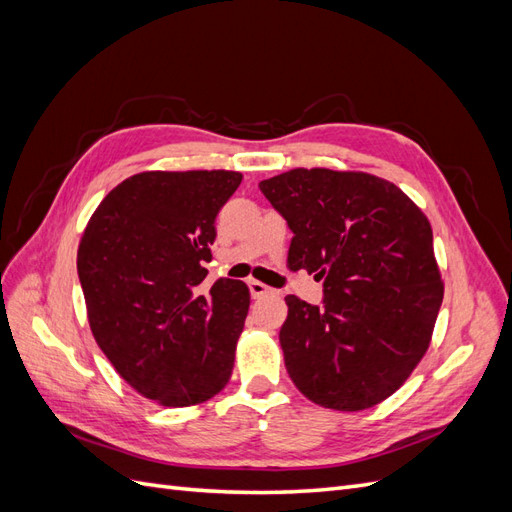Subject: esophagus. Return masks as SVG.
<instances>
[{"instance_id":"1","label":"esophagus","mask_w":512,"mask_h":512,"mask_svg":"<svg viewBox=\"0 0 512 512\" xmlns=\"http://www.w3.org/2000/svg\"><path fill=\"white\" fill-rule=\"evenodd\" d=\"M247 286H250V294H252L254 299L269 297V294H275V290L271 286L262 284V282H256V280H250V282H247Z\"/></svg>"}]
</instances>
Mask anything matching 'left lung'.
<instances>
[{"label": "left lung", "mask_w": 512, "mask_h": 512, "mask_svg": "<svg viewBox=\"0 0 512 512\" xmlns=\"http://www.w3.org/2000/svg\"><path fill=\"white\" fill-rule=\"evenodd\" d=\"M292 230L288 265L322 280V303L288 294L280 344L314 404L365 410L423 359L444 286L433 232L397 185L365 173L294 168L258 183Z\"/></svg>", "instance_id": "left-lung-1"}]
</instances>
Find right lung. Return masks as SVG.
Masks as SVG:
<instances>
[{
	"instance_id": "obj_1",
	"label": "right lung",
	"mask_w": 512,
	"mask_h": 512,
	"mask_svg": "<svg viewBox=\"0 0 512 512\" xmlns=\"http://www.w3.org/2000/svg\"><path fill=\"white\" fill-rule=\"evenodd\" d=\"M241 173L134 175L91 215L76 256L89 327L132 389L183 408L220 393L232 374L250 290L220 277L200 294L215 218Z\"/></svg>"
}]
</instances>
